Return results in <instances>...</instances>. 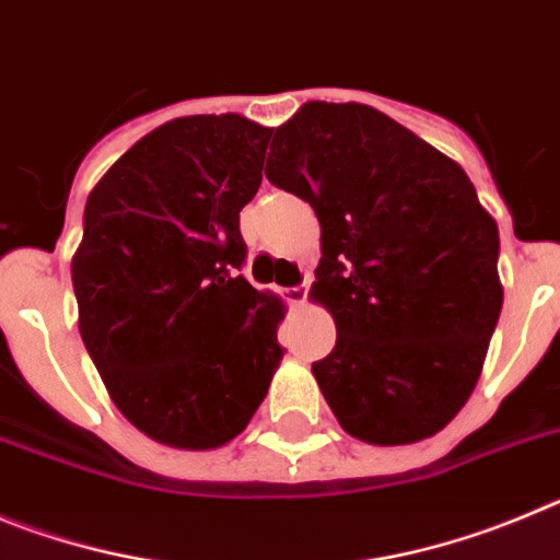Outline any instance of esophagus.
<instances>
[{
	"mask_svg": "<svg viewBox=\"0 0 560 560\" xmlns=\"http://www.w3.org/2000/svg\"><path fill=\"white\" fill-rule=\"evenodd\" d=\"M281 299H284L290 306H304L306 287H284V290H281Z\"/></svg>",
	"mask_w": 560,
	"mask_h": 560,
	"instance_id": "34e87169",
	"label": "esophagus"
}]
</instances>
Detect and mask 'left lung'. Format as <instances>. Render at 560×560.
I'll list each match as a JSON object with an SVG mask.
<instances>
[{"label":"left lung","instance_id":"1","mask_svg":"<svg viewBox=\"0 0 560 560\" xmlns=\"http://www.w3.org/2000/svg\"><path fill=\"white\" fill-rule=\"evenodd\" d=\"M265 175L320 223L310 295L337 342L312 362L349 435L399 446L460 412L502 310L500 229L450 155L362 103H312L276 128Z\"/></svg>","mask_w":560,"mask_h":560}]
</instances>
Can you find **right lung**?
<instances>
[{"mask_svg":"<svg viewBox=\"0 0 560 560\" xmlns=\"http://www.w3.org/2000/svg\"><path fill=\"white\" fill-rule=\"evenodd\" d=\"M273 128L164 122L100 178L72 256L78 326L110 401L175 450H218L268 396L284 304L240 276V211Z\"/></svg>","mask_w":560,"mask_h":560,"instance_id":"add662e5","label":"right lung"}]
</instances>
